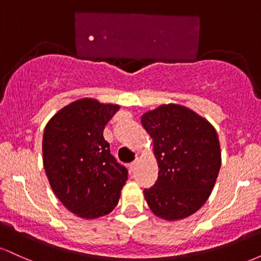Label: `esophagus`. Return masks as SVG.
I'll return each mask as SVG.
<instances>
[{
    "label": "esophagus",
    "instance_id": "1",
    "mask_svg": "<svg viewBox=\"0 0 261 261\" xmlns=\"http://www.w3.org/2000/svg\"><path fill=\"white\" fill-rule=\"evenodd\" d=\"M136 167H137V161H134L133 163H130V172H135Z\"/></svg>",
    "mask_w": 261,
    "mask_h": 261
}]
</instances>
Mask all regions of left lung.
<instances>
[{
  "mask_svg": "<svg viewBox=\"0 0 261 261\" xmlns=\"http://www.w3.org/2000/svg\"><path fill=\"white\" fill-rule=\"evenodd\" d=\"M153 140L158 179L145 189L155 216L176 221L195 214L208 199L221 168L215 127L187 107L163 104L141 118Z\"/></svg>",
  "mask_w": 261,
  "mask_h": 261,
  "instance_id": "left-lung-1",
  "label": "left lung"
}]
</instances>
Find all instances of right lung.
Returning <instances> with one entry per match:
<instances>
[{"label": "right lung", "mask_w": 261, "mask_h": 261, "mask_svg": "<svg viewBox=\"0 0 261 261\" xmlns=\"http://www.w3.org/2000/svg\"><path fill=\"white\" fill-rule=\"evenodd\" d=\"M116 104L82 98L59 110L45 126L43 162L50 187L68 211L93 220L110 214L127 169L110 154L103 131Z\"/></svg>", "instance_id": "1"}]
</instances>
